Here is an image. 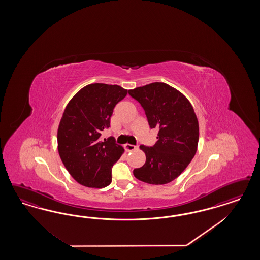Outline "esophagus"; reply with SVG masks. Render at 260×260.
Masks as SVG:
<instances>
[{
    "label": "esophagus",
    "mask_w": 260,
    "mask_h": 260,
    "mask_svg": "<svg viewBox=\"0 0 260 260\" xmlns=\"http://www.w3.org/2000/svg\"><path fill=\"white\" fill-rule=\"evenodd\" d=\"M125 149H126V150H128V151H132V150H134L136 149V146L131 145V144H126L125 145Z\"/></svg>",
    "instance_id": "1"
}]
</instances>
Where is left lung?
<instances>
[{"label": "left lung", "instance_id": "obj_1", "mask_svg": "<svg viewBox=\"0 0 260 260\" xmlns=\"http://www.w3.org/2000/svg\"><path fill=\"white\" fill-rule=\"evenodd\" d=\"M141 105L150 128L158 127L157 142L140 146L146 163L134 169V176L152 185L174 180L188 167L197 150L199 127L189 100L165 83H151L128 90Z\"/></svg>", "mask_w": 260, "mask_h": 260}]
</instances>
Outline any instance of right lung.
<instances>
[{
	"label": "right lung",
	"mask_w": 260,
	"mask_h": 260,
	"mask_svg": "<svg viewBox=\"0 0 260 260\" xmlns=\"http://www.w3.org/2000/svg\"><path fill=\"white\" fill-rule=\"evenodd\" d=\"M127 90L117 85L91 84L83 87L68 104L58 128V150L71 176L88 188L111 183V169L124 149L110 136L100 139L110 126L116 104Z\"/></svg>",
	"instance_id": "add662e5"
}]
</instances>
